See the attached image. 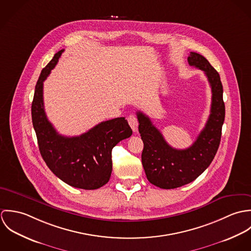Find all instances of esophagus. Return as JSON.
Here are the masks:
<instances>
[{
    "label": "esophagus",
    "mask_w": 251,
    "mask_h": 251,
    "mask_svg": "<svg viewBox=\"0 0 251 251\" xmlns=\"http://www.w3.org/2000/svg\"><path fill=\"white\" fill-rule=\"evenodd\" d=\"M127 122H128L130 127L132 128L133 132H137V130H138V121H137V118L134 115H130L127 118Z\"/></svg>",
    "instance_id": "1"
}]
</instances>
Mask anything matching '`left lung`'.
Masks as SVG:
<instances>
[{"label":"left lung","instance_id":"left-lung-1","mask_svg":"<svg viewBox=\"0 0 251 251\" xmlns=\"http://www.w3.org/2000/svg\"><path fill=\"white\" fill-rule=\"evenodd\" d=\"M188 64L205 72L212 88L211 114L205 127L189 148L178 150L167 143L151 119L137 112L143 140L142 164L148 180L163 189L177 188L198 178L212 163L220 143L225 118L223 88L218 72L202 55L190 52Z\"/></svg>","mask_w":251,"mask_h":251}]
</instances>
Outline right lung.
Instances as JSON below:
<instances>
[{
	"label": "right lung",
	"mask_w": 251,
	"mask_h": 251,
	"mask_svg": "<svg viewBox=\"0 0 251 251\" xmlns=\"http://www.w3.org/2000/svg\"><path fill=\"white\" fill-rule=\"evenodd\" d=\"M64 49L41 71L32 103V120L40 154L49 169L69 185L97 189L107 183L112 173V149L131 136L124 118L102 122L80 136L59 134L48 121L43 105V81L57 65Z\"/></svg>",
	"instance_id": "obj_1"
}]
</instances>
